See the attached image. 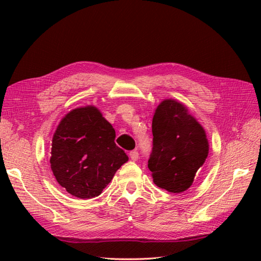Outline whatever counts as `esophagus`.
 Instances as JSON below:
<instances>
[{
	"label": "esophagus",
	"mask_w": 261,
	"mask_h": 261,
	"mask_svg": "<svg viewBox=\"0 0 261 261\" xmlns=\"http://www.w3.org/2000/svg\"><path fill=\"white\" fill-rule=\"evenodd\" d=\"M129 154H130L131 160H134V162H137V160L139 159V153H138L137 150H132Z\"/></svg>",
	"instance_id": "34e87169"
}]
</instances>
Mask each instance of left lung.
<instances>
[{
    "label": "left lung",
    "instance_id": "obj_1",
    "mask_svg": "<svg viewBox=\"0 0 261 261\" xmlns=\"http://www.w3.org/2000/svg\"><path fill=\"white\" fill-rule=\"evenodd\" d=\"M152 136L148 168L153 182L170 193L185 192L208 156L204 127L184 104L167 98L154 111Z\"/></svg>",
    "mask_w": 261,
    "mask_h": 261
}]
</instances>
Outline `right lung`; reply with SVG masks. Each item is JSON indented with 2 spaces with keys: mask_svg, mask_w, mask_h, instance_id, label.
<instances>
[{
  "mask_svg": "<svg viewBox=\"0 0 261 261\" xmlns=\"http://www.w3.org/2000/svg\"><path fill=\"white\" fill-rule=\"evenodd\" d=\"M114 139L115 130L97 108L71 110L53 137L50 167L58 184L75 197L98 196L129 160Z\"/></svg>",
  "mask_w": 261,
  "mask_h": 261,
  "instance_id": "obj_1",
  "label": "right lung"
}]
</instances>
